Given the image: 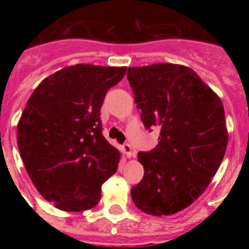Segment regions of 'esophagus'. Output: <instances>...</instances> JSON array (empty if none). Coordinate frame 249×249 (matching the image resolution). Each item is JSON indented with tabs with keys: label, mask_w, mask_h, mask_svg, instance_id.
I'll return each mask as SVG.
<instances>
[{
	"label": "esophagus",
	"mask_w": 249,
	"mask_h": 249,
	"mask_svg": "<svg viewBox=\"0 0 249 249\" xmlns=\"http://www.w3.org/2000/svg\"><path fill=\"white\" fill-rule=\"evenodd\" d=\"M121 148H123V151H124V154L128 156V158H132V156H134V151H133L132 146H130L129 143L123 144V146H121Z\"/></svg>",
	"instance_id": "esophagus-1"
}]
</instances>
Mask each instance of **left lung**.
<instances>
[{"label":"left lung","mask_w":249,"mask_h":249,"mask_svg":"<svg viewBox=\"0 0 249 249\" xmlns=\"http://www.w3.org/2000/svg\"><path fill=\"white\" fill-rule=\"evenodd\" d=\"M144 126L160 129L152 151L140 152L142 181L133 203L152 216H170L191 205L211 183L228 147L220 97L191 68L159 63L128 68Z\"/></svg>","instance_id":"left-lung-1"}]
</instances>
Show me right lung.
Listing matches in <instances>:
<instances>
[{
  "instance_id": "right-lung-1",
  "label": "right lung",
  "mask_w": 249,
  "mask_h": 249,
  "mask_svg": "<svg viewBox=\"0 0 249 249\" xmlns=\"http://www.w3.org/2000/svg\"><path fill=\"white\" fill-rule=\"evenodd\" d=\"M126 67L76 64L44 79L18 123V147L37 191L66 212H83L101 200V186L120 161L102 134L106 93Z\"/></svg>"
}]
</instances>
